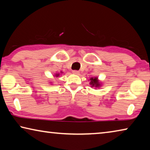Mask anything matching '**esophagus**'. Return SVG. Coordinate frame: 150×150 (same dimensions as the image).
<instances>
[{
  "mask_svg": "<svg viewBox=\"0 0 150 150\" xmlns=\"http://www.w3.org/2000/svg\"><path fill=\"white\" fill-rule=\"evenodd\" d=\"M73 74H75V75H79V73H80V72L79 71H76V70H74V71H73V72H72Z\"/></svg>",
  "mask_w": 150,
  "mask_h": 150,
  "instance_id": "esophagus-1",
  "label": "esophagus"
}]
</instances>
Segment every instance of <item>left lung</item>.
Listing matches in <instances>:
<instances>
[{
	"label": "left lung",
	"instance_id": "1",
	"mask_svg": "<svg viewBox=\"0 0 150 150\" xmlns=\"http://www.w3.org/2000/svg\"><path fill=\"white\" fill-rule=\"evenodd\" d=\"M90 85L91 87L99 88L101 87V83L98 79V77H91L90 79Z\"/></svg>",
	"mask_w": 150,
	"mask_h": 150
}]
</instances>
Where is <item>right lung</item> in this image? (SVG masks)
I'll return each instance as SVG.
<instances>
[{"label": "right lung", "mask_w": 150, "mask_h": 150, "mask_svg": "<svg viewBox=\"0 0 150 150\" xmlns=\"http://www.w3.org/2000/svg\"><path fill=\"white\" fill-rule=\"evenodd\" d=\"M55 77H58L59 76V73H56V74H55Z\"/></svg>", "instance_id": "1"}]
</instances>
